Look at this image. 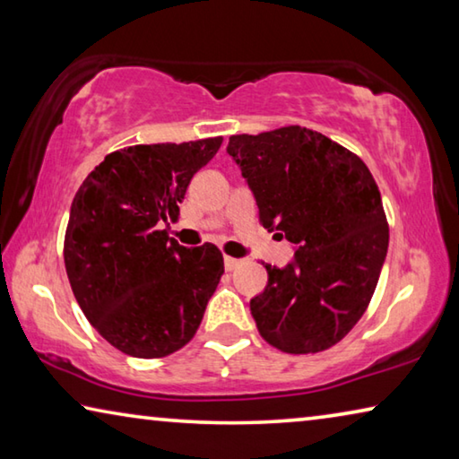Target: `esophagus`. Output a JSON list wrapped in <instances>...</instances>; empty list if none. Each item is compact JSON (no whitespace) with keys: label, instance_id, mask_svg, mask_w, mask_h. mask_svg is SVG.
<instances>
[{"label":"esophagus","instance_id":"esophagus-1","mask_svg":"<svg viewBox=\"0 0 459 459\" xmlns=\"http://www.w3.org/2000/svg\"><path fill=\"white\" fill-rule=\"evenodd\" d=\"M240 263H243V261L235 259V257H229V255H227V257H224V269H227V271H235L237 267H240Z\"/></svg>","mask_w":459,"mask_h":459}]
</instances>
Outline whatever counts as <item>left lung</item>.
I'll list each match as a JSON object with an SVG mask.
<instances>
[{
  "label": "left lung",
  "instance_id": "obj_1",
  "mask_svg": "<svg viewBox=\"0 0 459 459\" xmlns=\"http://www.w3.org/2000/svg\"><path fill=\"white\" fill-rule=\"evenodd\" d=\"M227 152L247 178L259 224L298 247L267 269L251 299L263 340L287 354L328 351L372 299L386 257L388 222L367 164L314 129L287 126L232 135Z\"/></svg>",
  "mask_w": 459,
  "mask_h": 459
}]
</instances>
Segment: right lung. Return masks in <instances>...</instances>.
I'll use <instances>...</instances> for the list:
<instances>
[{
  "mask_svg": "<svg viewBox=\"0 0 459 459\" xmlns=\"http://www.w3.org/2000/svg\"><path fill=\"white\" fill-rule=\"evenodd\" d=\"M222 137L108 153L74 194L65 267L82 314L108 344L164 359L194 338L224 273L219 247L186 248L160 229Z\"/></svg>",
  "mask_w": 459,
  "mask_h": 459,
  "instance_id": "add662e5",
  "label": "right lung"
}]
</instances>
